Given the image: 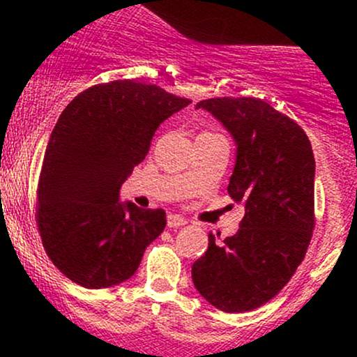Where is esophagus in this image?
Segmentation results:
<instances>
[{
  "instance_id": "esophagus-1",
  "label": "esophagus",
  "mask_w": 357,
  "mask_h": 357,
  "mask_svg": "<svg viewBox=\"0 0 357 357\" xmlns=\"http://www.w3.org/2000/svg\"><path fill=\"white\" fill-rule=\"evenodd\" d=\"M188 221H186V218H183V216H179V215H169L167 216V227L169 228H179V227H183V225H186Z\"/></svg>"
}]
</instances>
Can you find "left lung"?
<instances>
[{"mask_svg":"<svg viewBox=\"0 0 357 357\" xmlns=\"http://www.w3.org/2000/svg\"><path fill=\"white\" fill-rule=\"evenodd\" d=\"M236 142L228 195L245 206L236 235L216 241L192 264L196 290L223 312L267 304L304 260L315 225L312 146L301 126L255 97L196 104Z\"/></svg>","mask_w":357,"mask_h":357,"instance_id":"1","label":"left lung"}]
</instances>
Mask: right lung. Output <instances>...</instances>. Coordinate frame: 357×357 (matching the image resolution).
Returning <instances> with one entry per match:
<instances>
[{
  "mask_svg": "<svg viewBox=\"0 0 357 357\" xmlns=\"http://www.w3.org/2000/svg\"><path fill=\"white\" fill-rule=\"evenodd\" d=\"M191 104L158 85H93L59 117L45 151L36 225L56 268L85 289H107L136 273L166 227V211L119 202V190L158 127Z\"/></svg>",
  "mask_w": 357,
  "mask_h": 357,
  "instance_id": "add662e5",
  "label": "right lung"
}]
</instances>
